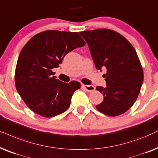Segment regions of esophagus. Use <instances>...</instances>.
<instances>
[{
  "instance_id": "34e87169",
  "label": "esophagus",
  "mask_w": 158,
  "mask_h": 158,
  "mask_svg": "<svg viewBox=\"0 0 158 158\" xmlns=\"http://www.w3.org/2000/svg\"><path fill=\"white\" fill-rule=\"evenodd\" d=\"M82 87H83L84 89H85L87 91H89V92H92L95 90V87H94V85H83H83H82Z\"/></svg>"
}]
</instances>
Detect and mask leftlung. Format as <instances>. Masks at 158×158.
I'll return each instance as SVG.
<instances>
[{
	"label": "left lung",
	"mask_w": 158,
	"mask_h": 158,
	"mask_svg": "<svg viewBox=\"0 0 158 158\" xmlns=\"http://www.w3.org/2000/svg\"><path fill=\"white\" fill-rule=\"evenodd\" d=\"M89 45L96 68L106 69V86H97L104 100L97 105L99 112L118 116L131 108L138 97L144 73L132 45L114 30L97 29L80 32Z\"/></svg>",
	"instance_id": "1"
}]
</instances>
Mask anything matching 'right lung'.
<instances>
[{
    "label": "right lung",
    "mask_w": 158,
    "mask_h": 158,
    "mask_svg": "<svg viewBox=\"0 0 158 158\" xmlns=\"http://www.w3.org/2000/svg\"><path fill=\"white\" fill-rule=\"evenodd\" d=\"M78 32L46 30L35 35L22 49L15 70V85L27 106L39 115L51 118L63 113L72 96L81 88L52 76L65 55L85 46Z\"/></svg>",
    "instance_id": "1"
}]
</instances>
